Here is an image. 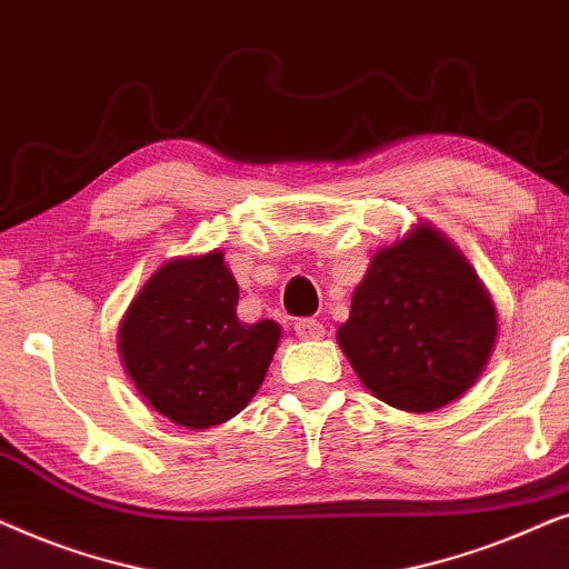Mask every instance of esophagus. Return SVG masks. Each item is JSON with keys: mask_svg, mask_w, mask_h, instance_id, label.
I'll return each instance as SVG.
<instances>
[{"mask_svg": "<svg viewBox=\"0 0 569 569\" xmlns=\"http://www.w3.org/2000/svg\"><path fill=\"white\" fill-rule=\"evenodd\" d=\"M293 330H297V336L301 340H320L325 336V328L322 322L312 320V317H305V320H297V325H293Z\"/></svg>", "mask_w": 569, "mask_h": 569, "instance_id": "34e87169", "label": "esophagus"}]
</instances>
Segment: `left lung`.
<instances>
[{
    "label": "left lung",
    "instance_id": "obj_1",
    "mask_svg": "<svg viewBox=\"0 0 569 569\" xmlns=\"http://www.w3.org/2000/svg\"><path fill=\"white\" fill-rule=\"evenodd\" d=\"M497 309L476 270L435 226L377 249L338 343L363 388L400 411L429 413L487 367Z\"/></svg>",
    "mask_w": 569,
    "mask_h": 569
}]
</instances>
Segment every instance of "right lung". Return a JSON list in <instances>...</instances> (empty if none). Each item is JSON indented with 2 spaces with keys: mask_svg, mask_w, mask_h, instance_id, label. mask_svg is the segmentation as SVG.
Wrapping results in <instances>:
<instances>
[{
  "mask_svg": "<svg viewBox=\"0 0 569 569\" xmlns=\"http://www.w3.org/2000/svg\"><path fill=\"white\" fill-rule=\"evenodd\" d=\"M239 286L223 252L163 262L119 325V356L148 406L187 429L244 411L268 375L280 328L237 317Z\"/></svg>",
  "mask_w": 569,
  "mask_h": 569,
  "instance_id": "add662e5",
  "label": "right lung"
}]
</instances>
